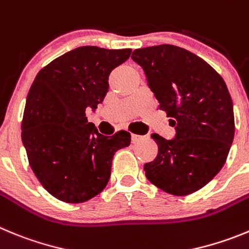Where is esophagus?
Wrapping results in <instances>:
<instances>
[{"label":"esophagus","mask_w":249,"mask_h":249,"mask_svg":"<svg viewBox=\"0 0 249 249\" xmlns=\"http://www.w3.org/2000/svg\"><path fill=\"white\" fill-rule=\"evenodd\" d=\"M143 140V136H138V134H132V143H138Z\"/></svg>","instance_id":"obj_1"}]
</instances>
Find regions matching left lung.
I'll list each match as a JSON object with an SVG mask.
<instances>
[{"label": "left lung", "mask_w": 249, "mask_h": 249, "mask_svg": "<svg viewBox=\"0 0 249 249\" xmlns=\"http://www.w3.org/2000/svg\"><path fill=\"white\" fill-rule=\"evenodd\" d=\"M131 58L175 127L172 140L150 136L158 154L144 164L145 177L172 195L195 193L220 172L233 142V104L227 86L206 61L175 45L136 49Z\"/></svg>", "instance_id": "1"}]
</instances>
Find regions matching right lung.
Masks as SVG:
<instances>
[{"mask_svg": "<svg viewBox=\"0 0 249 249\" xmlns=\"http://www.w3.org/2000/svg\"><path fill=\"white\" fill-rule=\"evenodd\" d=\"M131 49L79 47L43 68L28 92L22 142L43 188L69 204L99 195L109 180L115 153L128 147L131 134L106 137L88 122L85 111L102 104L108 76Z\"/></svg>", "mask_w": 249, "mask_h": 249, "instance_id": "right-lung-1", "label": "right lung"}]
</instances>
